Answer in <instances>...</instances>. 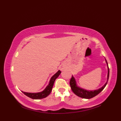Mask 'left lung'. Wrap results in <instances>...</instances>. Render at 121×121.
Here are the masks:
<instances>
[{
    "mask_svg": "<svg viewBox=\"0 0 121 121\" xmlns=\"http://www.w3.org/2000/svg\"><path fill=\"white\" fill-rule=\"evenodd\" d=\"M106 62L107 63V66H108V76H107V81L104 85L101 87L100 88H99L98 89L95 90V91H87L86 89H84L83 88H81L80 87L78 86L76 84V82L75 78L72 76V78L70 79V85L71 86V88L72 89V91L77 96L83 98L85 99H91V98H93L95 96H97L98 94H99L100 92H101L102 90H103L104 87L107 85L108 81L109 79V69L108 67V62L106 59Z\"/></svg>",
    "mask_w": 121,
    "mask_h": 121,
    "instance_id": "obj_1",
    "label": "left lung"
}]
</instances>
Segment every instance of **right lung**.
Wrapping results in <instances>:
<instances>
[{"label":"right lung","instance_id":"right-lung-1","mask_svg":"<svg viewBox=\"0 0 121 121\" xmlns=\"http://www.w3.org/2000/svg\"><path fill=\"white\" fill-rule=\"evenodd\" d=\"M60 73L61 71L60 70H59L55 74H54V75L51 77V78L49 81V84L46 87V88L42 91L39 92H36V93H30V92H26L23 91H22V92L27 97H29L30 98L33 99H40L44 98L47 97L48 95L50 94L51 91H52V87L53 86V84L55 83L56 79L59 76Z\"/></svg>","mask_w":121,"mask_h":121}]
</instances>
